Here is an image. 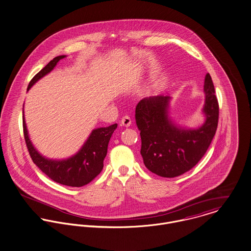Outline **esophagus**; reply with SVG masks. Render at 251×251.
Segmentation results:
<instances>
[{
    "instance_id": "obj_1",
    "label": "esophagus",
    "mask_w": 251,
    "mask_h": 251,
    "mask_svg": "<svg viewBox=\"0 0 251 251\" xmlns=\"http://www.w3.org/2000/svg\"><path fill=\"white\" fill-rule=\"evenodd\" d=\"M121 124H122V126H126V127L130 126V125H131V119H130V117H129V116H125V117H123L122 120H121Z\"/></svg>"
}]
</instances>
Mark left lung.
<instances>
[{"label": "left lung", "instance_id": "8db88e82", "mask_svg": "<svg viewBox=\"0 0 251 251\" xmlns=\"http://www.w3.org/2000/svg\"><path fill=\"white\" fill-rule=\"evenodd\" d=\"M205 123L197 129L180 127L169 117V96L141 100L135 119L141 135V155L151 173L162 177H176L194 168L203 157L219 122V102L209 74L204 79Z\"/></svg>", "mask_w": 251, "mask_h": 251}]
</instances>
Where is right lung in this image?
<instances>
[{"label": "right lung", "instance_id": "right-lung-1", "mask_svg": "<svg viewBox=\"0 0 251 251\" xmlns=\"http://www.w3.org/2000/svg\"><path fill=\"white\" fill-rule=\"evenodd\" d=\"M64 57H66V55H59L50 60L44 68L32 77L27 86V91L36 81L54 68L57 62ZM23 128L28 153L33 163L46 176L51 180L62 185L81 187L91 182L101 172L103 168V160L107 153L108 143L117 128V124L94 129L78 152L70 158L63 160L48 159L35 150L28 137L24 111Z\"/></svg>", "mask_w": 251, "mask_h": 251}]
</instances>
